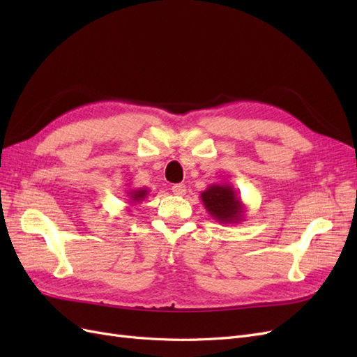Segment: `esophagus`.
I'll use <instances>...</instances> for the list:
<instances>
[{
  "mask_svg": "<svg viewBox=\"0 0 357 357\" xmlns=\"http://www.w3.org/2000/svg\"><path fill=\"white\" fill-rule=\"evenodd\" d=\"M171 190L176 197H183V195H186V185H183V183H177V185L171 188Z\"/></svg>",
  "mask_w": 357,
  "mask_h": 357,
  "instance_id": "obj_1",
  "label": "esophagus"
}]
</instances>
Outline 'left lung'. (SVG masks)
I'll use <instances>...</instances> for the list:
<instances>
[{
  "label": "left lung",
  "mask_w": 357,
  "mask_h": 357,
  "mask_svg": "<svg viewBox=\"0 0 357 357\" xmlns=\"http://www.w3.org/2000/svg\"><path fill=\"white\" fill-rule=\"evenodd\" d=\"M204 208L219 223H240L245 218V205L238 192L228 183H215L201 192Z\"/></svg>",
  "instance_id": "8db88e82"
}]
</instances>
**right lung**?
<instances>
[{"label": "right lung", "instance_id": "obj_1", "mask_svg": "<svg viewBox=\"0 0 357 357\" xmlns=\"http://www.w3.org/2000/svg\"><path fill=\"white\" fill-rule=\"evenodd\" d=\"M150 190L147 188H138V189H129L126 192V201L129 205H137L142 201L146 199V197L149 195Z\"/></svg>", "mask_w": 357, "mask_h": 357}]
</instances>
